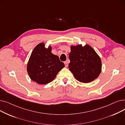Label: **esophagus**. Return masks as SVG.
Returning a JSON list of instances; mask_svg holds the SVG:
<instances>
[{
	"label": "esophagus",
	"mask_w": 125,
	"mask_h": 125,
	"mask_svg": "<svg viewBox=\"0 0 125 125\" xmlns=\"http://www.w3.org/2000/svg\"><path fill=\"white\" fill-rule=\"evenodd\" d=\"M64 64H65V67H68V63H67V61H65V62H64Z\"/></svg>",
	"instance_id": "esophagus-1"
}]
</instances>
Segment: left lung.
<instances>
[{
	"instance_id": "obj_1",
	"label": "left lung",
	"mask_w": 125,
	"mask_h": 125,
	"mask_svg": "<svg viewBox=\"0 0 125 125\" xmlns=\"http://www.w3.org/2000/svg\"><path fill=\"white\" fill-rule=\"evenodd\" d=\"M70 62L68 67L74 77L80 82L88 83L99 75L101 60L94 49L86 44L71 46L69 55Z\"/></svg>"
}]
</instances>
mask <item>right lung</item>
Here are the masks:
<instances>
[{"instance_id": "right-lung-1", "label": "right lung", "mask_w": 125, "mask_h": 125, "mask_svg": "<svg viewBox=\"0 0 125 125\" xmlns=\"http://www.w3.org/2000/svg\"><path fill=\"white\" fill-rule=\"evenodd\" d=\"M38 44L32 51L27 64L29 77L38 84H44L54 80L58 73L64 66L58 56L51 52L52 48Z\"/></svg>"}]
</instances>
